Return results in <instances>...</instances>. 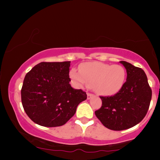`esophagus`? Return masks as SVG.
I'll return each instance as SVG.
<instances>
[{
	"label": "esophagus",
	"instance_id": "34e87169",
	"mask_svg": "<svg viewBox=\"0 0 160 160\" xmlns=\"http://www.w3.org/2000/svg\"><path fill=\"white\" fill-rule=\"evenodd\" d=\"M95 97V95H92V94H90V93H87V100H90L92 98Z\"/></svg>",
	"mask_w": 160,
	"mask_h": 160
}]
</instances>
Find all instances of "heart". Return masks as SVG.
Here are the masks:
<instances>
[{"label":"heart","mask_w":160,"mask_h":160,"mask_svg":"<svg viewBox=\"0 0 160 160\" xmlns=\"http://www.w3.org/2000/svg\"><path fill=\"white\" fill-rule=\"evenodd\" d=\"M79 71L72 68L69 76L78 87H92L98 95L111 96L117 94L125 84L127 73L120 65H108L100 62H84Z\"/></svg>","instance_id":"b5f03b06"}]
</instances>
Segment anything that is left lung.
Instances as JSON below:
<instances>
[{"label": "left lung", "mask_w": 160, "mask_h": 160, "mask_svg": "<svg viewBox=\"0 0 160 160\" xmlns=\"http://www.w3.org/2000/svg\"><path fill=\"white\" fill-rule=\"evenodd\" d=\"M127 80L122 89L111 97H100L102 106L95 111L98 119L106 128L123 130L141 122L149 108L152 92L145 72L126 61Z\"/></svg>", "instance_id": "8db88e82"}]
</instances>
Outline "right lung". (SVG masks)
<instances>
[{
	"label": "right lung",
	"mask_w": 160,
	"mask_h": 160,
	"mask_svg": "<svg viewBox=\"0 0 160 160\" xmlns=\"http://www.w3.org/2000/svg\"><path fill=\"white\" fill-rule=\"evenodd\" d=\"M71 61L42 62L26 74L21 90L22 103L32 122L53 128L65 124L87 99L82 89L72 88Z\"/></svg>",
	"instance_id": "1"
}]
</instances>
